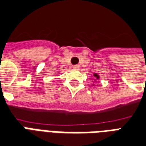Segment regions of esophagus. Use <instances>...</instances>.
Returning <instances> with one entry per match:
<instances>
[{
  "instance_id": "1",
  "label": "esophagus",
  "mask_w": 146,
  "mask_h": 146,
  "mask_svg": "<svg viewBox=\"0 0 146 146\" xmlns=\"http://www.w3.org/2000/svg\"><path fill=\"white\" fill-rule=\"evenodd\" d=\"M72 68H73L74 69H76V70H77V69L79 68L80 67L78 64H74V65H73V67H72Z\"/></svg>"
}]
</instances>
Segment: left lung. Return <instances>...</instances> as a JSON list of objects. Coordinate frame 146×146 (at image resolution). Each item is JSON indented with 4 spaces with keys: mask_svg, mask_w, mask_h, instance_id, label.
Instances as JSON below:
<instances>
[{
    "mask_svg": "<svg viewBox=\"0 0 146 146\" xmlns=\"http://www.w3.org/2000/svg\"><path fill=\"white\" fill-rule=\"evenodd\" d=\"M94 76H95V77L97 79H98V78H99V76H98V75L97 74H94Z\"/></svg>",
    "mask_w": 146,
    "mask_h": 146,
    "instance_id": "obj_1",
    "label": "left lung"
}]
</instances>
